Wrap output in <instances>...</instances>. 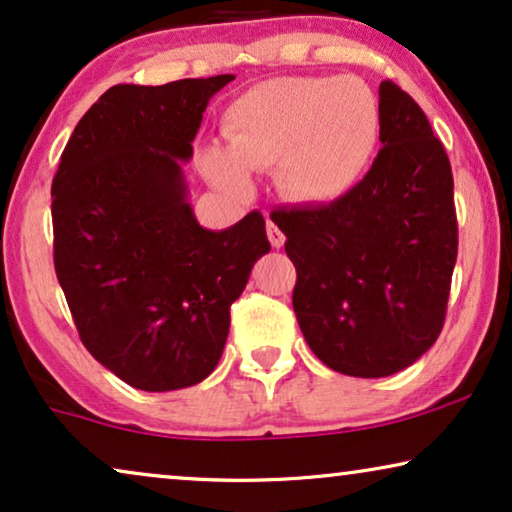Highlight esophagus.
<instances>
[{"label": "esophagus", "instance_id": "esophagus-1", "mask_svg": "<svg viewBox=\"0 0 512 512\" xmlns=\"http://www.w3.org/2000/svg\"><path fill=\"white\" fill-rule=\"evenodd\" d=\"M265 228H268V240H270L272 247H275V249H282V247H284V242H286V237H284L282 230H279L277 223L268 219V226H265Z\"/></svg>", "mask_w": 512, "mask_h": 512}]
</instances>
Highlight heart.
I'll use <instances>...</instances> for the list:
<instances>
[{
  "mask_svg": "<svg viewBox=\"0 0 512 512\" xmlns=\"http://www.w3.org/2000/svg\"><path fill=\"white\" fill-rule=\"evenodd\" d=\"M375 90L356 76H279L249 88L230 104L223 137L207 144L200 167L216 186L249 191V172L277 165L286 198L331 205L352 191L380 139Z\"/></svg>",
  "mask_w": 512,
  "mask_h": 512,
  "instance_id": "obj_1",
  "label": "heart"
}]
</instances>
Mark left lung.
<instances>
[{"mask_svg": "<svg viewBox=\"0 0 512 512\" xmlns=\"http://www.w3.org/2000/svg\"><path fill=\"white\" fill-rule=\"evenodd\" d=\"M373 167L331 205L272 212L296 265L293 312L328 368L387 377L431 349L457 263L452 167L429 118L380 83Z\"/></svg>", "mask_w": 512, "mask_h": 512, "instance_id": "1", "label": "left lung"}]
</instances>
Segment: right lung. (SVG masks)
Masks as SVG:
<instances>
[{
	"label": "right lung",
	"instance_id": "obj_1",
	"mask_svg": "<svg viewBox=\"0 0 512 512\" xmlns=\"http://www.w3.org/2000/svg\"><path fill=\"white\" fill-rule=\"evenodd\" d=\"M233 74L165 86L118 83L76 125L53 179V258L81 342L142 391L205 380L230 305L270 251L261 212L202 228L181 163Z\"/></svg>",
	"mask_w": 512,
	"mask_h": 512
}]
</instances>
